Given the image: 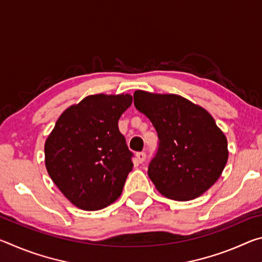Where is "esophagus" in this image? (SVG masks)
<instances>
[{
	"instance_id": "obj_1",
	"label": "esophagus",
	"mask_w": 262,
	"mask_h": 262,
	"mask_svg": "<svg viewBox=\"0 0 262 262\" xmlns=\"http://www.w3.org/2000/svg\"><path fill=\"white\" fill-rule=\"evenodd\" d=\"M145 156H147V155H145L144 151H140L136 154V157H137V161H139V163H143L145 161Z\"/></svg>"
}]
</instances>
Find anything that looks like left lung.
I'll return each mask as SVG.
<instances>
[{"mask_svg":"<svg viewBox=\"0 0 262 262\" xmlns=\"http://www.w3.org/2000/svg\"><path fill=\"white\" fill-rule=\"evenodd\" d=\"M135 107L157 132L148 176L164 196L189 201L214 185L228 161L227 137L205 108L177 95L137 90Z\"/></svg>","mask_w":262,"mask_h":262,"instance_id":"obj_1","label":"left lung"}]
</instances>
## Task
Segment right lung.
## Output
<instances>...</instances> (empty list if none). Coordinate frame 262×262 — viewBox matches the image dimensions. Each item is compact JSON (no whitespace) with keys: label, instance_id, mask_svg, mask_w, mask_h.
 <instances>
[{"label":"right lung","instance_id":"1","mask_svg":"<svg viewBox=\"0 0 262 262\" xmlns=\"http://www.w3.org/2000/svg\"><path fill=\"white\" fill-rule=\"evenodd\" d=\"M129 95H92L60 115L45 143L54 184L83 210H99L120 196L134 157L119 130Z\"/></svg>","mask_w":262,"mask_h":262}]
</instances>
